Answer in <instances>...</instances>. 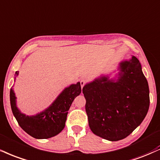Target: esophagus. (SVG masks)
Listing matches in <instances>:
<instances>
[{
	"instance_id": "1",
	"label": "esophagus",
	"mask_w": 160,
	"mask_h": 160,
	"mask_svg": "<svg viewBox=\"0 0 160 160\" xmlns=\"http://www.w3.org/2000/svg\"><path fill=\"white\" fill-rule=\"evenodd\" d=\"M86 84V81L85 80H83V79H82L81 80H80V86H81V88H82V87H83L84 86H85Z\"/></svg>"
}]
</instances>
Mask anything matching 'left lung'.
<instances>
[{
	"instance_id": "obj_1",
	"label": "left lung",
	"mask_w": 160,
	"mask_h": 160,
	"mask_svg": "<svg viewBox=\"0 0 160 160\" xmlns=\"http://www.w3.org/2000/svg\"><path fill=\"white\" fill-rule=\"evenodd\" d=\"M121 78H102L82 88L88 125L94 134L118 141L142 122L150 105L149 88L136 57L121 63Z\"/></svg>"
}]
</instances>
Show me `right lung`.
I'll use <instances>...</instances> for the list:
<instances>
[{"mask_svg": "<svg viewBox=\"0 0 160 160\" xmlns=\"http://www.w3.org/2000/svg\"><path fill=\"white\" fill-rule=\"evenodd\" d=\"M18 72L15 75H18ZM81 92L80 82L65 88L48 109L32 116H26L17 109L15 96L10 89V104L19 126L27 133L36 138H48L59 133L65 128L68 111L75 98Z\"/></svg>", "mask_w": 160, "mask_h": 160, "instance_id": "1", "label": "right lung"}]
</instances>
